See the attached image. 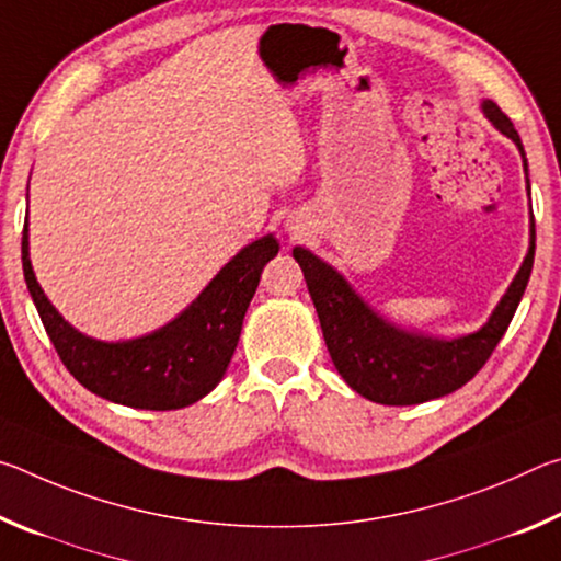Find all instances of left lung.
Masks as SVG:
<instances>
[{"label":"left lung","mask_w":561,"mask_h":561,"mask_svg":"<svg viewBox=\"0 0 561 561\" xmlns=\"http://www.w3.org/2000/svg\"><path fill=\"white\" fill-rule=\"evenodd\" d=\"M482 113L502 136L517 146L527 175V158L512 121L492 101H482ZM529 190V175H527ZM307 287L314 301L321 331L341 378L358 396L381 405H415L458 391L485 366L505 336L517 304L527 289L535 262V217L529 215V250L515 279L502 294L490 319L472 334L440 339L415 334L378 314L360 294L314 252L294 247Z\"/></svg>","instance_id":"left-lung-1"}]
</instances>
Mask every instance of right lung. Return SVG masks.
Instances as JSON below:
<instances>
[{
	"label": "right lung",
	"instance_id": "1",
	"mask_svg": "<svg viewBox=\"0 0 561 561\" xmlns=\"http://www.w3.org/2000/svg\"><path fill=\"white\" fill-rule=\"evenodd\" d=\"M277 252V237H260L242 247L165 327L138 339L101 341L73 329L46 299L30 260V220L22 234L26 289L64 366L91 393L144 411L185 408L222 381L260 274Z\"/></svg>",
	"mask_w": 561,
	"mask_h": 561
}]
</instances>
